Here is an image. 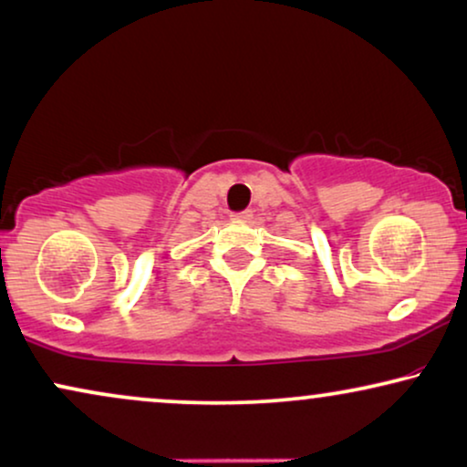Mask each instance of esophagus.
Returning <instances> with one entry per match:
<instances>
[{"instance_id":"esophagus-1","label":"esophagus","mask_w":467,"mask_h":467,"mask_svg":"<svg viewBox=\"0 0 467 467\" xmlns=\"http://www.w3.org/2000/svg\"><path fill=\"white\" fill-rule=\"evenodd\" d=\"M251 216H253L251 210H240V213L234 214V219L235 221H248V219H251Z\"/></svg>"}]
</instances>
